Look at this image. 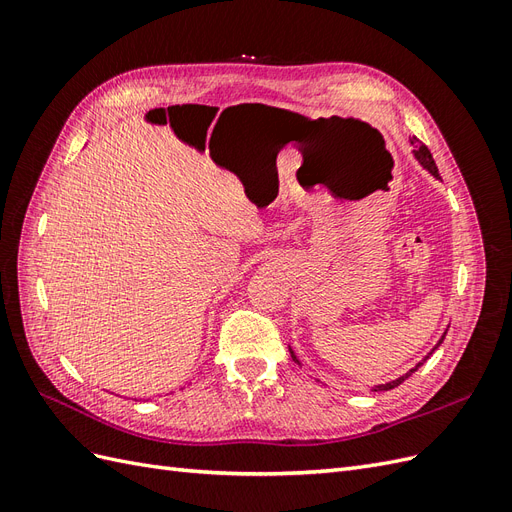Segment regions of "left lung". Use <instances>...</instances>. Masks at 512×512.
<instances>
[{
  "instance_id": "left-lung-1",
  "label": "left lung",
  "mask_w": 512,
  "mask_h": 512,
  "mask_svg": "<svg viewBox=\"0 0 512 512\" xmlns=\"http://www.w3.org/2000/svg\"><path fill=\"white\" fill-rule=\"evenodd\" d=\"M410 143H412V156H414V160H416L418 164H421V166H423V168L427 170V173H429V175H431L433 179H438V181H442V179H440V173H438V166H436V162H433V158H431V151H429V149H427V147H425V145H423L421 141H418V138H412V141H410ZM446 331H448V329H446ZM446 331H444V333H442V337L438 339V344H436V346H433V348L429 350V354H431L433 350H436V348H438V346L442 344V339L446 337ZM288 350H290V356H292V361H294V363H297L299 367H303V365H301V361H299V356H297V354H294V350H292L290 346H288ZM429 354L425 356V359H423V361H418V363H416V365H414V367H412V369L408 371V374H404V376H399V378H395V380H391V382H386V384H376V386H371V391H374V393H382V391H391V389H395V386H399V384H401V382H404V380H406L408 376H412V374H414V371H416L418 367H421V365H423V363H425V361L429 359ZM318 382H320V380H318Z\"/></svg>"
}]
</instances>
